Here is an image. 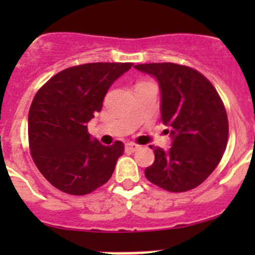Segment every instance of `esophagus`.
<instances>
[{"instance_id":"esophagus-1","label":"esophagus","mask_w":255,"mask_h":255,"mask_svg":"<svg viewBox=\"0 0 255 255\" xmlns=\"http://www.w3.org/2000/svg\"><path fill=\"white\" fill-rule=\"evenodd\" d=\"M125 148H126V150H130V152H135V150H138L140 147H139L138 144H135V143H128L125 145Z\"/></svg>"}]
</instances>
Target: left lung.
<instances>
[{
  "label": "left lung",
  "instance_id": "obj_1",
  "mask_svg": "<svg viewBox=\"0 0 255 255\" xmlns=\"http://www.w3.org/2000/svg\"><path fill=\"white\" fill-rule=\"evenodd\" d=\"M157 79L161 89V120L172 147L153 148L154 162L145 177L154 185L181 193L197 188L220 163L227 145L229 121L215 87L204 75L182 65H135Z\"/></svg>",
  "mask_w": 255,
  "mask_h": 255
}]
</instances>
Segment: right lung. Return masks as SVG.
Listing matches in <instances>:
<instances>
[{"mask_svg": "<svg viewBox=\"0 0 255 255\" xmlns=\"http://www.w3.org/2000/svg\"><path fill=\"white\" fill-rule=\"evenodd\" d=\"M131 62H94L69 67L40 88L31 102L28 136L31 158L58 190L85 195L114 173L123 141L106 147L88 132L103 98Z\"/></svg>", "mask_w": 255, "mask_h": 255, "instance_id": "right-lung-1", "label": "right lung"}]
</instances>
